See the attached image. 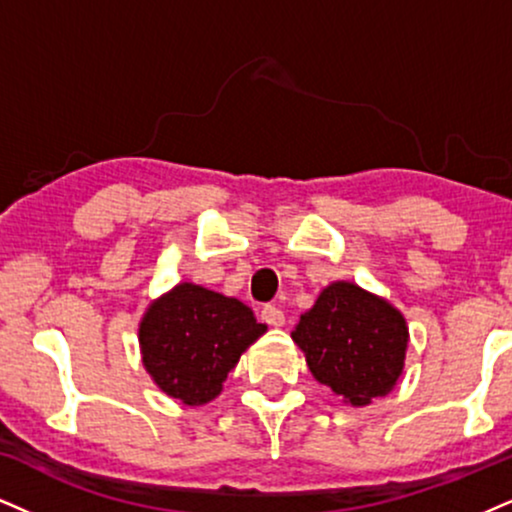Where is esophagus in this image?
I'll return each mask as SVG.
<instances>
[{
  "instance_id": "obj_1",
  "label": "esophagus",
  "mask_w": 512,
  "mask_h": 512,
  "mask_svg": "<svg viewBox=\"0 0 512 512\" xmlns=\"http://www.w3.org/2000/svg\"><path fill=\"white\" fill-rule=\"evenodd\" d=\"M261 320L270 327H282V325H285V313H282L277 306L268 304V306L261 308Z\"/></svg>"
}]
</instances>
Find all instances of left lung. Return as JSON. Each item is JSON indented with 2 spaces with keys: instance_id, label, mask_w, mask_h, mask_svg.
Returning <instances> with one entry per match:
<instances>
[{
  "instance_id": "8db88e82",
  "label": "left lung",
  "mask_w": 512,
  "mask_h": 512,
  "mask_svg": "<svg viewBox=\"0 0 512 512\" xmlns=\"http://www.w3.org/2000/svg\"><path fill=\"white\" fill-rule=\"evenodd\" d=\"M292 339L306 353L315 380L353 406H365L399 380L408 327L387 301L351 282H334L301 315Z\"/></svg>"
}]
</instances>
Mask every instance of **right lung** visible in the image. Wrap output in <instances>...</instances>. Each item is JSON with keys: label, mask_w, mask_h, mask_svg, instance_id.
<instances>
[{"label": "right lung", "mask_w": 512, "mask_h": 512, "mask_svg": "<svg viewBox=\"0 0 512 512\" xmlns=\"http://www.w3.org/2000/svg\"><path fill=\"white\" fill-rule=\"evenodd\" d=\"M263 332L242 301L182 282L144 315L142 361L168 396L201 406L216 399L227 372Z\"/></svg>", "instance_id": "obj_1"}]
</instances>
